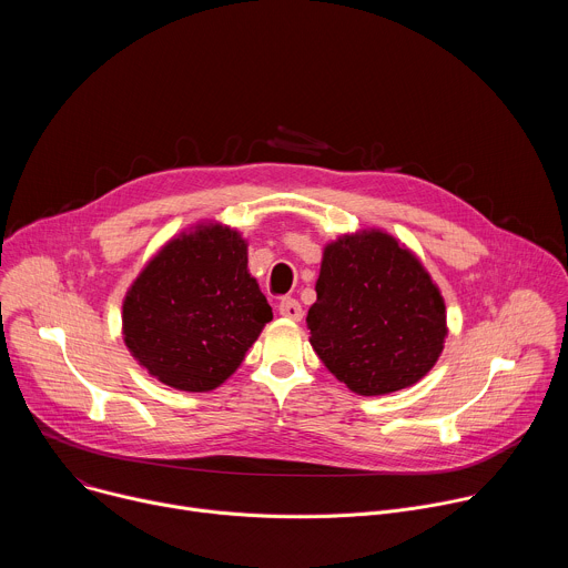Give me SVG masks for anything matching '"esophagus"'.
<instances>
[{
  "label": "esophagus",
  "mask_w": 568,
  "mask_h": 568,
  "mask_svg": "<svg viewBox=\"0 0 568 568\" xmlns=\"http://www.w3.org/2000/svg\"><path fill=\"white\" fill-rule=\"evenodd\" d=\"M278 314L290 318V321H301L303 318V307H301V303L296 298H283L278 303Z\"/></svg>",
  "instance_id": "esophagus-1"
}]
</instances>
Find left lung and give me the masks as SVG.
<instances>
[{"mask_svg": "<svg viewBox=\"0 0 568 568\" xmlns=\"http://www.w3.org/2000/svg\"><path fill=\"white\" fill-rule=\"evenodd\" d=\"M307 310L310 344L357 395H386L420 382L447 339L440 287L420 258L384 229L326 242Z\"/></svg>", "mask_w": 568, "mask_h": 568, "instance_id": "left-lung-1", "label": "left lung"}]
</instances>
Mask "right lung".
Instances as JSON below:
<instances>
[{"instance_id":"1","label":"right lung","mask_w":568,"mask_h":568,"mask_svg":"<svg viewBox=\"0 0 568 568\" xmlns=\"http://www.w3.org/2000/svg\"><path fill=\"white\" fill-rule=\"evenodd\" d=\"M250 242L235 226L200 220L143 265L123 296L121 335L154 379L209 393L245 362L272 321L250 274Z\"/></svg>"}]
</instances>
